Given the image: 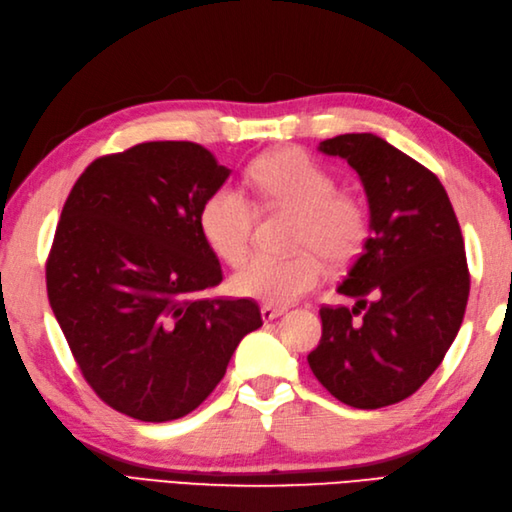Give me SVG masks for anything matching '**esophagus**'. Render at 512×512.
Here are the masks:
<instances>
[{
  "mask_svg": "<svg viewBox=\"0 0 512 512\" xmlns=\"http://www.w3.org/2000/svg\"><path fill=\"white\" fill-rule=\"evenodd\" d=\"M282 314H285V310H282V308H272V306H263L261 308V318L266 320V323H270V320H274V318H278Z\"/></svg>",
  "mask_w": 512,
  "mask_h": 512,
  "instance_id": "obj_1",
  "label": "esophagus"
}]
</instances>
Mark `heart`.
I'll return each instance as SVG.
<instances>
[{"instance_id":"obj_1","label":"heart","mask_w":512,"mask_h":512,"mask_svg":"<svg viewBox=\"0 0 512 512\" xmlns=\"http://www.w3.org/2000/svg\"><path fill=\"white\" fill-rule=\"evenodd\" d=\"M249 183L263 204L299 215L293 246L295 257L255 255L234 276L238 295L285 308L323 285L325 259L348 266L369 238L367 204L337 192V179L299 147H285L257 158L249 166ZM198 223L208 246L227 263L238 266L249 255L257 208L242 189L221 185L202 202Z\"/></svg>"}]
</instances>
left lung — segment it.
I'll return each mask as SVG.
<instances>
[{
    "label": "left lung",
    "mask_w": 512,
    "mask_h": 512,
    "mask_svg": "<svg viewBox=\"0 0 512 512\" xmlns=\"http://www.w3.org/2000/svg\"><path fill=\"white\" fill-rule=\"evenodd\" d=\"M361 177L371 236L337 293L356 306H323V337L308 363L337 401L394 405L434 373L456 339L470 291L464 238L439 177L371 132L320 143Z\"/></svg>",
    "instance_id": "1"
}]
</instances>
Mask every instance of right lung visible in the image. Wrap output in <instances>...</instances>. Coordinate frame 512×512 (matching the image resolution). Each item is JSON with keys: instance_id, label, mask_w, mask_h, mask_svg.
<instances>
[{"instance_id": "add662e5", "label": "right lung", "mask_w": 512, "mask_h": 512, "mask_svg": "<svg viewBox=\"0 0 512 512\" xmlns=\"http://www.w3.org/2000/svg\"><path fill=\"white\" fill-rule=\"evenodd\" d=\"M227 177L198 143L149 141L90 162L65 200L50 308L88 386L128 418L194 411L263 325L253 299L202 295L223 270L198 215Z\"/></svg>"}]
</instances>
